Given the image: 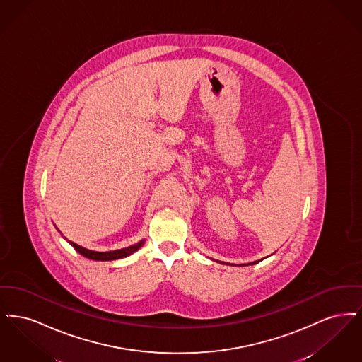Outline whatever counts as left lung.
<instances>
[{"instance_id": "8db88e82", "label": "left lung", "mask_w": 362, "mask_h": 362, "mask_svg": "<svg viewBox=\"0 0 362 362\" xmlns=\"http://www.w3.org/2000/svg\"><path fill=\"white\" fill-rule=\"evenodd\" d=\"M262 260V259H260ZM260 260H255V262H252V263H247V264H239V266H251V264H257V263H259ZM218 262V260H217ZM220 263H224V262H220ZM236 266V264H235Z\"/></svg>"}]
</instances>
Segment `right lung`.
<instances>
[{"instance_id": "1", "label": "right lung", "mask_w": 362, "mask_h": 362, "mask_svg": "<svg viewBox=\"0 0 362 362\" xmlns=\"http://www.w3.org/2000/svg\"><path fill=\"white\" fill-rule=\"evenodd\" d=\"M64 239H65V238H64ZM65 240H66V239H65ZM68 243H69L70 245H71L78 254H81L83 257L92 259V260H102V262H105V260H115V259L126 258V257L134 254L136 251H138V250L144 245L145 240L138 241L136 244H133V245H130V247H126V248L115 250V251H105V252H98V251L88 250V248H84V247H81V245H78V244H76V243H73V241H68Z\"/></svg>"}]
</instances>
